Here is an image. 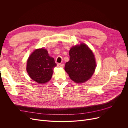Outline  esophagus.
<instances>
[{
  "mask_svg": "<svg viewBox=\"0 0 128 128\" xmlns=\"http://www.w3.org/2000/svg\"><path fill=\"white\" fill-rule=\"evenodd\" d=\"M57 66L58 67V68H63V67H64V64L58 63V64H57Z\"/></svg>",
  "mask_w": 128,
  "mask_h": 128,
  "instance_id": "1",
  "label": "esophagus"
}]
</instances>
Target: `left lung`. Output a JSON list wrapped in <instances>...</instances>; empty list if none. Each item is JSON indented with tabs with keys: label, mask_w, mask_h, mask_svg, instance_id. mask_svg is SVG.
I'll use <instances>...</instances> for the list:
<instances>
[{
	"label": "left lung",
	"mask_w": 128,
	"mask_h": 128,
	"mask_svg": "<svg viewBox=\"0 0 128 128\" xmlns=\"http://www.w3.org/2000/svg\"><path fill=\"white\" fill-rule=\"evenodd\" d=\"M70 60L65 70L70 78L76 83H82L90 79L96 70V63L92 51L84 44L72 46L69 52Z\"/></svg>",
	"instance_id": "obj_1"
}]
</instances>
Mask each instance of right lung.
<instances>
[{"label": "right lung", "instance_id": "right-lung-1", "mask_svg": "<svg viewBox=\"0 0 128 128\" xmlns=\"http://www.w3.org/2000/svg\"><path fill=\"white\" fill-rule=\"evenodd\" d=\"M56 66L54 59L44 49H36L29 57L26 70L30 77L39 84H44L51 79L53 68Z\"/></svg>", "mask_w": 128, "mask_h": 128}]
</instances>
